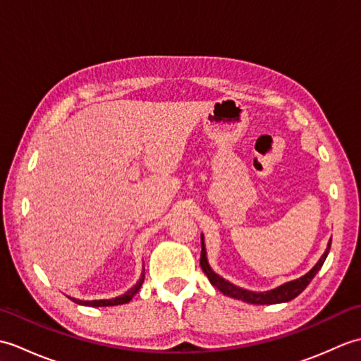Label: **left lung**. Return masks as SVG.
<instances>
[{
    "label": "left lung",
    "mask_w": 361,
    "mask_h": 361,
    "mask_svg": "<svg viewBox=\"0 0 361 361\" xmlns=\"http://www.w3.org/2000/svg\"><path fill=\"white\" fill-rule=\"evenodd\" d=\"M331 243H332V240L329 242V247H327L326 252L323 255V257L318 260V264L313 267L307 274H304L302 278L283 283V286L274 288V290H270V291H259V293H256V291H250V290H243L240 287H235V286H233L231 282H228L224 278H220L219 274H216V273L211 270V267L208 264V259H206V250H204L203 237H202L200 265H202L203 273L208 276V279H209V282L212 283V286L216 287V288H219L221 293L226 295V296H231V298H235V299H242V301L250 302V304H278V302H287V301H291V299H293V298H296L299 293H302L304 288L309 286L310 281L313 278H315V274L319 271V268L323 267L324 260H326V257L329 255V250H331Z\"/></svg>",
    "instance_id": "obj_1"
}]
</instances>
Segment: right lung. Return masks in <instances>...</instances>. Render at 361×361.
Returning a JSON list of instances; mask_svg holds the SVG:
<instances>
[{
	"mask_svg": "<svg viewBox=\"0 0 361 361\" xmlns=\"http://www.w3.org/2000/svg\"><path fill=\"white\" fill-rule=\"evenodd\" d=\"M144 282V271L141 274L140 281L136 282V286H133L132 288H130L127 293H124L122 296H118V298H113V299H101V301H80V299H74L71 298L75 304H82V305H91V307H109V305H119V304H126L128 301H132V298L140 291L141 286Z\"/></svg>",
	"mask_w": 361,
	"mask_h": 361,
	"instance_id": "1",
	"label": "right lung"
}]
</instances>
